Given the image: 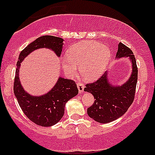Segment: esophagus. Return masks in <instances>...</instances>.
Segmentation results:
<instances>
[{
	"instance_id": "obj_1",
	"label": "esophagus",
	"mask_w": 155,
	"mask_h": 155,
	"mask_svg": "<svg viewBox=\"0 0 155 155\" xmlns=\"http://www.w3.org/2000/svg\"><path fill=\"white\" fill-rule=\"evenodd\" d=\"M84 88H85V86H84L83 83H82V82H78V92H79V93H83Z\"/></svg>"
}]
</instances>
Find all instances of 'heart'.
I'll return each instance as SVG.
<instances>
[{"label": "heart", "instance_id": "b5f03b06", "mask_svg": "<svg viewBox=\"0 0 155 155\" xmlns=\"http://www.w3.org/2000/svg\"><path fill=\"white\" fill-rule=\"evenodd\" d=\"M110 55L106 45L93 41H83L68 49L67 58L62 59V67L68 75L75 76L78 66L82 77L88 81H94L103 73Z\"/></svg>", "mask_w": 155, "mask_h": 155}]
</instances>
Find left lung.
Segmentation results:
<instances>
[{
  "label": "left lung",
  "mask_w": 155,
  "mask_h": 155,
  "mask_svg": "<svg viewBox=\"0 0 155 155\" xmlns=\"http://www.w3.org/2000/svg\"><path fill=\"white\" fill-rule=\"evenodd\" d=\"M128 58L132 63V73L127 82L114 85L110 83L106 71L97 81L87 84L84 89L95 98L92 105L87 108V114L100 123H109L122 117L134 101L137 82L136 60L131 50L120 43L115 58Z\"/></svg>",
  "instance_id": "obj_1"
}]
</instances>
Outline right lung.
<instances>
[{
	"mask_svg": "<svg viewBox=\"0 0 155 155\" xmlns=\"http://www.w3.org/2000/svg\"><path fill=\"white\" fill-rule=\"evenodd\" d=\"M64 40L53 35H43L30 43L20 53L14 80V94L20 107L26 117L36 124L43 127L53 126L61 120L68 100L78 94L75 82L59 77L54 87L47 93L40 96L30 95L21 84L19 71L22 61L29 54L40 48L51 49L60 57Z\"/></svg>",
	"mask_w": 155,
	"mask_h": 155,
	"instance_id": "1",
	"label": "right lung"
}]
</instances>
